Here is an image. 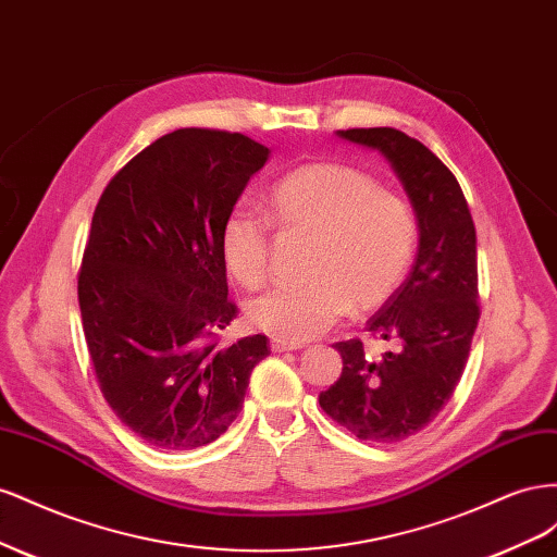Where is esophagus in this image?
<instances>
[{
	"label": "esophagus",
	"mask_w": 557,
	"mask_h": 557,
	"mask_svg": "<svg viewBox=\"0 0 557 557\" xmlns=\"http://www.w3.org/2000/svg\"><path fill=\"white\" fill-rule=\"evenodd\" d=\"M299 342H283V339H272V350L274 352H285V350H299Z\"/></svg>",
	"instance_id": "obj_1"
}]
</instances>
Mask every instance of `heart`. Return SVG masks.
<instances>
[{
	"mask_svg": "<svg viewBox=\"0 0 557 557\" xmlns=\"http://www.w3.org/2000/svg\"><path fill=\"white\" fill-rule=\"evenodd\" d=\"M264 211L237 201L223 218L218 246L230 276L256 288L267 278L269 223L311 237L309 278L276 285L248 305L250 323L276 339L307 342L348 309H376L407 274L416 215L399 195L379 190L360 170L336 162L297 166L269 185Z\"/></svg>",
	"mask_w": 557,
	"mask_h": 557,
	"instance_id": "obj_1",
	"label": "heart"
}]
</instances>
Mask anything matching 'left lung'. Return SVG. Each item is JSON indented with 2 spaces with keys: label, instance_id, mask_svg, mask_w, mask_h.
I'll list each match as a JSON object with an SVG mask.
<instances>
[{
  "label": "left lung",
  "instance_id": "8db88e82",
  "mask_svg": "<svg viewBox=\"0 0 557 557\" xmlns=\"http://www.w3.org/2000/svg\"><path fill=\"white\" fill-rule=\"evenodd\" d=\"M336 134L393 164L416 211L418 252L407 281L367 323L397 348L374 360L360 339L336 344L342 376L318 401L358 440L397 444L440 416L465 372L481 315L476 230L458 178L428 146L395 127Z\"/></svg>",
  "mask_w": 557,
  "mask_h": 557
}]
</instances>
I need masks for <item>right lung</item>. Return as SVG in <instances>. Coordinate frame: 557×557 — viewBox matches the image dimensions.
<instances>
[{
	"label": "right lung",
	"mask_w": 557,
	"mask_h": 557,
	"mask_svg": "<svg viewBox=\"0 0 557 557\" xmlns=\"http://www.w3.org/2000/svg\"><path fill=\"white\" fill-rule=\"evenodd\" d=\"M269 148L239 132L164 134L97 201L78 272L83 334L121 423L162 450L215 442L237 418L264 334L221 348L237 307L218 246Z\"/></svg>",
	"instance_id": "obj_1"
}]
</instances>
